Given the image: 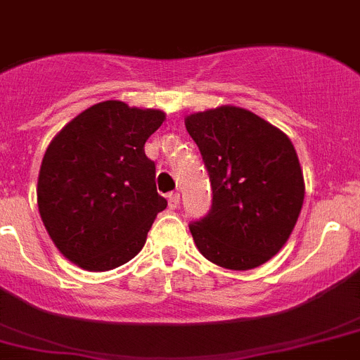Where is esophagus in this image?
<instances>
[{
  "label": "esophagus",
  "mask_w": 360,
  "mask_h": 360,
  "mask_svg": "<svg viewBox=\"0 0 360 360\" xmlns=\"http://www.w3.org/2000/svg\"><path fill=\"white\" fill-rule=\"evenodd\" d=\"M179 201H181V195L177 192H172L170 195H168V206H170L172 210H176L177 206H179Z\"/></svg>",
  "instance_id": "1"
}]
</instances>
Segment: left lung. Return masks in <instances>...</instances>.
<instances>
[{"label":"left lung","mask_w":360,"mask_h":360,"mask_svg":"<svg viewBox=\"0 0 360 360\" xmlns=\"http://www.w3.org/2000/svg\"><path fill=\"white\" fill-rule=\"evenodd\" d=\"M212 183L210 214L190 224L206 259L228 270L270 261L293 232L304 177L290 137L254 112L223 105L186 115Z\"/></svg>","instance_id":"1"}]
</instances>
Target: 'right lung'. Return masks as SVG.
Returning a JSON list of instances; mask_svg holds the SVG:
<instances>
[{"label":"right lung","mask_w":360,"mask_h":360,"mask_svg":"<svg viewBox=\"0 0 360 360\" xmlns=\"http://www.w3.org/2000/svg\"><path fill=\"white\" fill-rule=\"evenodd\" d=\"M165 117L155 108L103 101L50 141L37 177L39 215L56 248L83 270H114L136 257L167 208L145 155Z\"/></svg>","instance_id":"add662e5"}]
</instances>
